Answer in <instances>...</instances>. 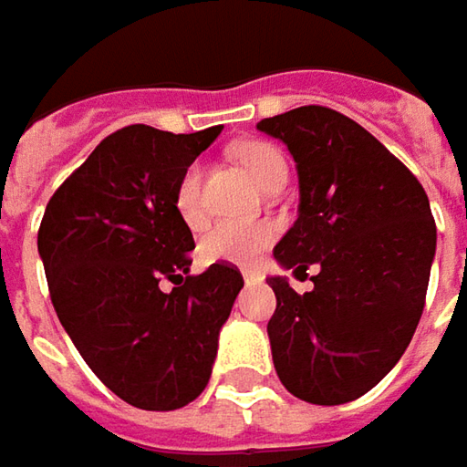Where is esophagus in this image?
Masks as SVG:
<instances>
[{
    "label": "esophagus",
    "instance_id": "34e87169",
    "mask_svg": "<svg viewBox=\"0 0 467 467\" xmlns=\"http://www.w3.org/2000/svg\"><path fill=\"white\" fill-rule=\"evenodd\" d=\"M243 279H245V282H255V279H258V274L251 272V269H243Z\"/></svg>",
    "mask_w": 467,
    "mask_h": 467
}]
</instances>
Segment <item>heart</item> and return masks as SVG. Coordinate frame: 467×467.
Masks as SVG:
<instances>
[{"instance_id":"b5f03b06","label":"heart","mask_w":467,"mask_h":467,"mask_svg":"<svg viewBox=\"0 0 467 467\" xmlns=\"http://www.w3.org/2000/svg\"><path fill=\"white\" fill-rule=\"evenodd\" d=\"M237 161L251 172L261 188H266L274 177L287 174V161L282 151L264 143V140H248L234 146ZM174 206L177 213L188 227H198L203 222V193H201V170L191 164L180 174L174 188ZM276 237V227L272 222H216L206 233L201 234L198 254L209 264H251L264 254Z\"/></svg>"}]
</instances>
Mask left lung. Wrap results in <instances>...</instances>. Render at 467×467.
Instances as JSON below:
<instances>
[{
	"mask_svg": "<svg viewBox=\"0 0 467 467\" xmlns=\"http://www.w3.org/2000/svg\"><path fill=\"white\" fill-rule=\"evenodd\" d=\"M255 128L290 149L300 182L297 219L274 258L295 272L318 266L303 295L269 276L274 368L290 395L342 405L374 389L413 339L436 251L429 195L395 153L329 107Z\"/></svg>",
	"mask_w": 467,
	"mask_h": 467,
	"instance_id": "left-lung-1",
	"label": "left lung"
}]
</instances>
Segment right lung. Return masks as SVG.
I'll return each instance as SVG.
<instances>
[{"mask_svg":"<svg viewBox=\"0 0 467 467\" xmlns=\"http://www.w3.org/2000/svg\"><path fill=\"white\" fill-rule=\"evenodd\" d=\"M219 132L130 125L107 135L51 195L38 227L65 332L93 374L140 410H177L206 389L243 287L233 264L191 274L193 233L174 206L180 174Z\"/></svg>","mask_w":467,"mask_h":467,"instance_id":"right-lung-1","label":"right lung"}]
</instances>
